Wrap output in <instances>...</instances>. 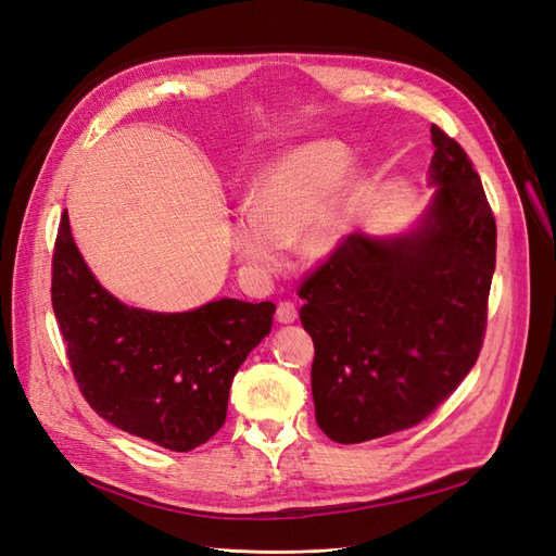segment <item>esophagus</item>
<instances>
[{"instance_id": "obj_1", "label": "esophagus", "mask_w": 556, "mask_h": 556, "mask_svg": "<svg viewBox=\"0 0 556 556\" xmlns=\"http://www.w3.org/2000/svg\"><path fill=\"white\" fill-rule=\"evenodd\" d=\"M276 320L282 325H290L296 320V306L292 302H280L276 308Z\"/></svg>"}]
</instances>
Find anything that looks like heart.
Here are the masks:
<instances>
[{"instance_id": "b5f03b06", "label": "heart", "mask_w": 556, "mask_h": 556, "mask_svg": "<svg viewBox=\"0 0 556 556\" xmlns=\"http://www.w3.org/2000/svg\"><path fill=\"white\" fill-rule=\"evenodd\" d=\"M349 166V149L329 140L294 147L268 163L250 191V205L238 207L229 222V243L250 271L278 274L285 248L302 236L313 254L337 248L349 231L357 189L355 179L338 187Z\"/></svg>"}]
</instances>
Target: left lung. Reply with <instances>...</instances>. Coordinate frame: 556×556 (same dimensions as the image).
Segmentation results:
<instances>
[{
    "instance_id": "8db88e82",
    "label": "left lung",
    "mask_w": 556,
    "mask_h": 556,
    "mask_svg": "<svg viewBox=\"0 0 556 556\" xmlns=\"http://www.w3.org/2000/svg\"><path fill=\"white\" fill-rule=\"evenodd\" d=\"M430 135L434 193L416 229L351 233L299 290L315 421L339 444L421 424L482 349L496 219L463 147L438 126Z\"/></svg>"
}]
</instances>
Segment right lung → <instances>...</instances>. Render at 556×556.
Returning <instances> with one entry per match:
<instances>
[{
    "label": "right lung",
    "instance_id": "add662e5",
    "mask_svg": "<svg viewBox=\"0 0 556 556\" xmlns=\"http://www.w3.org/2000/svg\"><path fill=\"white\" fill-rule=\"evenodd\" d=\"M51 302L81 395L104 421L170 452L205 444L227 418L229 388L271 332L276 306L217 299L185 313L118 302L91 274L60 217Z\"/></svg>",
    "mask_w": 556,
    "mask_h": 556
}]
</instances>
